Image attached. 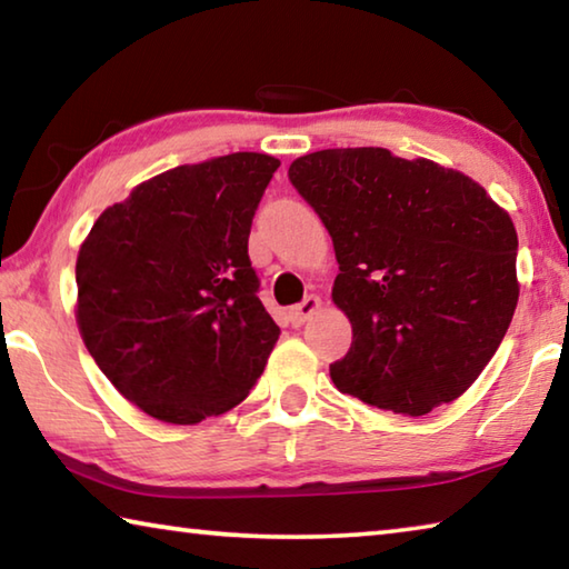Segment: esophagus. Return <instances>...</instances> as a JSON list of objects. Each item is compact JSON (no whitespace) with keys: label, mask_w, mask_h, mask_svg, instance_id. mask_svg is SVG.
<instances>
[{"label":"esophagus","mask_w":569,"mask_h":569,"mask_svg":"<svg viewBox=\"0 0 569 569\" xmlns=\"http://www.w3.org/2000/svg\"><path fill=\"white\" fill-rule=\"evenodd\" d=\"M319 308H321V298L319 296H306L301 303L293 306L291 311H288V319H291L293 326H303L316 311H319Z\"/></svg>","instance_id":"1"}]
</instances>
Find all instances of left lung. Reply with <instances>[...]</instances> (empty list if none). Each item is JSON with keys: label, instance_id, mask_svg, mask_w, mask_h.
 <instances>
[{"label": "left lung", "instance_id": "obj_1", "mask_svg": "<svg viewBox=\"0 0 569 569\" xmlns=\"http://www.w3.org/2000/svg\"><path fill=\"white\" fill-rule=\"evenodd\" d=\"M333 240V303L353 341L336 389L421 417L459 399L512 323L517 230L469 176L387 148H333L288 168Z\"/></svg>", "mask_w": 569, "mask_h": 569}]
</instances>
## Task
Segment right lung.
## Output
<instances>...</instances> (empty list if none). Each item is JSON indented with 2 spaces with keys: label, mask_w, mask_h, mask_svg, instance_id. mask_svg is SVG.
<instances>
[{
  "label": "right lung",
  "mask_w": 569,
  "mask_h": 569,
  "mask_svg": "<svg viewBox=\"0 0 569 569\" xmlns=\"http://www.w3.org/2000/svg\"><path fill=\"white\" fill-rule=\"evenodd\" d=\"M281 160L230 152L134 186L77 256L74 319L124 399L166 423L243 401L281 336L258 298L248 236Z\"/></svg>",
  "instance_id": "add662e5"
}]
</instances>
